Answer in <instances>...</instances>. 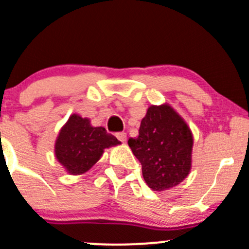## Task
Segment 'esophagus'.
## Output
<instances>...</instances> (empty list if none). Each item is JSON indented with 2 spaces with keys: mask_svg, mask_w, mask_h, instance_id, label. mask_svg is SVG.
Masks as SVG:
<instances>
[{
  "mask_svg": "<svg viewBox=\"0 0 249 249\" xmlns=\"http://www.w3.org/2000/svg\"><path fill=\"white\" fill-rule=\"evenodd\" d=\"M115 136H117V139L119 140L120 142H125V141H126V134H125V132H118V134L115 135Z\"/></svg>",
  "mask_w": 249,
  "mask_h": 249,
  "instance_id": "obj_1",
  "label": "esophagus"
}]
</instances>
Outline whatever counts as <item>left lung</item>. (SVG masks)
<instances>
[{
    "mask_svg": "<svg viewBox=\"0 0 249 249\" xmlns=\"http://www.w3.org/2000/svg\"><path fill=\"white\" fill-rule=\"evenodd\" d=\"M142 165L149 189L161 192L182 182L192 168L194 135L183 118L168 103L149 106L137 139L127 141Z\"/></svg>",
    "mask_w": 249,
    "mask_h": 249,
    "instance_id": "8db88e82",
    "label": "left lung"
}]
</instances>
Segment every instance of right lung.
<instances>
[{
	"label": "right lung",
	"mask_w": 249,
	"mask_h": 249,
	"mask_svg": "<svg viewBox=\"0 0 249 249\" xmlns=\"http://www.w3.org/2000/svg\"><path fill=\"white\" fill-rule=\"evenodd\" d=\"M120 144L105 127L92 126L90 119L71 114L60 127L55 139L54 154L58 163L71 175H81L101 159L106 148Z\"/></svg>",
	"instance_id": "right-lung-1"
}]
</instances>
